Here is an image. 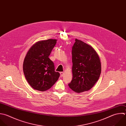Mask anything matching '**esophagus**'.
<instances>
[{
	"mask_svg": "<svg viewBox=\"0 0 126 126\" xmlns=\"http://www.w3.org/2000/svg\"><path fill=\"white\" fill-rule=\"evenodd\" d=\"M63 73H63V72H60V75H61L60 76H61V77H63Z\"/></svg>",
	"mask_w": 126,
	"mask_h": 126,
	"instance_id": "esophagus-1",
	"label": "esophagus"
}]
</instances>
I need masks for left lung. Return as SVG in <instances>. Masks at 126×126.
<instances>
[{
  "mask_svg": "<svg viewBox=\"0 0 126 126\" xmlns=\"http://www.w3.org/2000/svg\"><path fill=\"white\" fill-rule=\"evenodd\" d=\"M73 77L69 88L79 93L90 90L101 73L99 58L94 49L78 39L72 48Z\"/></svg>",
  "mask_w": 126,
  "mask_h": 126,
  "instance_id": "8db88e82",
  "label": "left lung"
}]
</instances>
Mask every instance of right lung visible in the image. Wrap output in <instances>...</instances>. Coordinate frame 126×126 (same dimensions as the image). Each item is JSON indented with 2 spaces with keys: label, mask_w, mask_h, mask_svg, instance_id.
Returning a JSON list of instances; mask_svg holds the SVG:
<instances>
[{
  "label": "right lung",
  "mask_w": 126,
  "mask_h": 126,
  "mask_svg": "<svg viewBox=\"0 0 126 126\" xmlns=\"http://www.w3.org/2000/svg\"><path fill=\"white\" fill-rule=\"evenodd\" d=\"M56 39L40 41L29 50L23 63L25 76L34 89L45 91L52 87L60 74L55 71L54 63L49 58Z\"/></svg>",
  "instance_id": "obj_1"
}]
</instances>
